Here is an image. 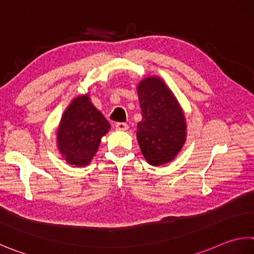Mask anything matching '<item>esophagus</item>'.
<instances>
[{
	"label": "esophagus",
	"instance_id": "esophagus-1",
	"mask_svg": "<svg viewBox=\"0 0 254 254\" xmlns=\"http://www.w3.org/2000/svg\"><path fill=\"white\" fill-rule=\"evenodd\" d=\"M115 128H117L118 131H127L128 127L127 123H123V122H120V123H117V126H115Z\"/></svg>",
	"mask_w": 254,
	"mask_h": 254
}]
</instances>
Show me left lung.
Returning a JSON list of instances; mask_svg holds the SVG:
<instances>
[{"label": "left lung", "instance_id": "left-lung-1", "mask_svg": "<svg viewBox=\"0 0 254 254\" xmlns=\"http://www.w3.org/2000/svg\"><path fill=\"white\" fill-rule=\"evenodd\" d=\"M142 113L136 139L147 163L174 160L187 140L186 115L171 89L159 76H146L136 86Z\"/></svg>", "mask_w": 254, "mask_h": 254}]
</instances>
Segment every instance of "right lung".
I'll use <instances>...</instances> for the list:
<instances>
[{
  "label": "right lung",
  "instance_id": "1",
  "mask_svg": "<svg viewBox=\"0 0 254 254\" xmlns=\"http://www.w3.org/2000/svg\"><path fill=\"white\" fill-rule=\"evenodd\" d=\"M110 128L108 120L91 102L89 93L76 96L63 112L55 132L58 150L67 164L86 167Z\"/></svg>",
  "mask_w": 254,
  "mask_h": 254
}]
</instances>
